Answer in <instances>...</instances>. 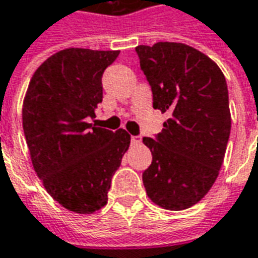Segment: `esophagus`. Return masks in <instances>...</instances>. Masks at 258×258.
<instances>
[{
  "label": "esophagus",
  "mask_w": 258,
  "mask_h": 258,
  "mask_svg": "<svg viewBox=\"0 0 258 258\" xmlns=\"http://www.w3.org/2000/svg\"><path fill=\"white\" fill-rule=\"evenodd\" d=\"M131 144H134V145H138V144H141L140 135H133V137H131Z\"/></svg>",
  "instance_id": "1"
}]
</instances>
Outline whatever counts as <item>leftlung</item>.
I'll return each mask as SVG.
<instances>
[{"mask_svg":"<svg viewBox=\"0 0 258 258\" xmlns=\"http://www.w3.org/2000/svg\"><path fill=\"white\" fill-rule=\"evenodd\" d=\"M135 51L153 107L170 114L162 133L142 140L152 152L142 181L153 203L185 210L205 198L224 162L231 133L227 81L209 56L181 42Z\"/></svg>","mask_w":258,"mask_h":258,"instance_id":"obj_1","label":"left lung"}]
</instances>
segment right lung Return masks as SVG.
<instances>
[{
  "label": "right lung",
  "mask_w": 258,
  "mask_h": 258,
  "mask_svg": "<svg viewBox=\"0 0 258 258\" xmlns=\"http://www.w3.org/2000/svg\"><path fill=\"white\" fill-rule=\"evenodd\" d=\"M120 51L68 48L37 69L23 102L33 167L53 199L79 214L107 203L113 174L130 146L125 130L88 123L102 102V74Z\"/></svg>",
  "instance_id": "add662e5"
}]
</instances>
